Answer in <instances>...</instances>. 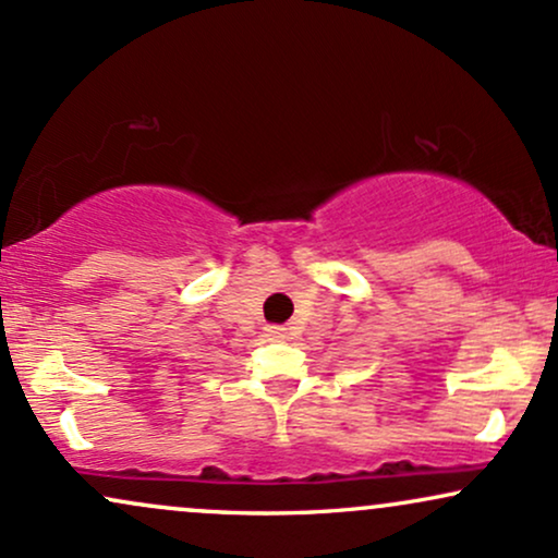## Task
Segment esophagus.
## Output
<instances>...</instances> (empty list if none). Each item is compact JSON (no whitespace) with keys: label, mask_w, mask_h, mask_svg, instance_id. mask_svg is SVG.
I'll return each mask as SVG.
<instances>
[{"label":"esophagus","mask_w":558,"mask_h":558,"mask_svg":"<svg viewBox=\"0 0 558 558\" xmlns=\"http://www.w3.org/2000/svg\"><path fill=\"white\" fill-rule=\"evenodd\" d=\"M266 337L274 339V342H284L287 329L284 326H266Z\"/></svg>","instance_id":"esophagus-1"}]
</instances>
